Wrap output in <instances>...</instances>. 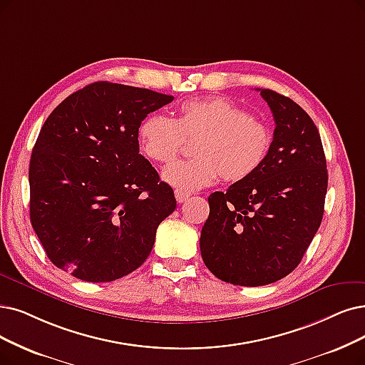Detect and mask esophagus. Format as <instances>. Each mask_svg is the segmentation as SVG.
Wrapping results in <instances>:
<instances>
[{
    "label": "esophagus",
    "instance_id": "34e87169",
    "mask_svg": "<svg viewBox=\"0 0 365 365\" xmlns=\"http://www.w3.org/2000/svg\"><path fill=\"white\" fill-rule=\"evenodd\" d=\"M175 197H177V202L182 203V202H185L188 197H190V193H182V192L175 190Z\"/></svg>",
    "mask_w": 365,
    "mask_h": 365
}]
</instances>
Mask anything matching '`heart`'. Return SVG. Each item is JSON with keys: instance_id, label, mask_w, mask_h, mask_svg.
I'll return each instance as SVG.
<instances>
[{"instance_id": "1", "label": "heart", "mask_w": 365, "mask_h": 365, "mask_svg": "<svg viewBox=\"0 0 365 365\" xmlns=\"http://www.w3.org/2000/svg\"><path fill=\"white\" fill-rule=\"evenodd\" d=\"M184 140H195L196 158L168 165L162 177L178 192L190 193L220 177L226 182L250 178L267 160L272 136L265 124L222 97L184 101L173 120L148 115L138 128L142 154L155 163L173 160Z\"/></svg>"}]
</instances>
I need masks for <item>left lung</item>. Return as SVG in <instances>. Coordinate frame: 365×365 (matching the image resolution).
<instances>
[{
	"mask_svg": "<svg viewBox=\"0 0 365 365\" xmlns=\"http://www.w3.org/2000/svg\"><path fill=\"white\" fill-rule=\"evenodd\" d=\"M274 116L268 157L250 178L210 195L200 232L203 264L226 283L264 286L298 265L324 217L327 160L313 120L272 90H259Z\"/></svg>",
	"mask_w": 365,
	"mask_h": 365,
	"instance_id": "1",
	"label": "left lung"
}]
</instances>
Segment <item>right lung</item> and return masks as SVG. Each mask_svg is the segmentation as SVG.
I'll return each mask as SVG.
<instances>
[{"mask_svg":"<svg viewBox=\"0 0 365 365\" xmlns=\"http://www.w3.org/2000/svg\"><path fill=\"white\" fill-rule=\"evenodd\" d=\"M172 96L94 82L58 105L30 160V218L52 264L83 282L133 272L158 225L177 208L173 190L139 154L138 128Z\"/></svg>","mask_w":365,"mask_h":365,"instance_id":"1","label":"right lung"}]
</instances>
